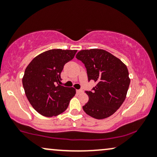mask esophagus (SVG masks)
I'll list each match as a JSON object with an SVG mask.
<instances>
[{
  "label": "esophagus",
  "mask_w": 157,
  "mask_h": 157,
  "mask_svg": "<svg viewBox=\"0 0 157 157\" xmlns=\"http://www.w3.org/2000/svg\"><path fill=\"white\" fill-rule=\"evenodd\" d=\"M77 92L78 93V94L82 93V89H78V90H77Z\"/></svg>",
  "instance_id": "34e87169"
}]
</instances>
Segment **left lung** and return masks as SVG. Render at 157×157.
Segmentation results:
<instances>
[{
  "label": "left lung",
  "instance_id": "8db88e82",
  "mask_svg": "<svg viewBox=\"0 0 157 157\" xmlns=\"http://www.w3.org/2000/svg\"><path fill=\"white\" fill-rule=\"evenodd\" d=\"M76 58L84 64L88 80L97 83L91 91L85 92L89 101L84 111L95 119L111 116L125 100L130 85L127 66L120 59L102 49L81 50Z\"/></svg>",
  "mask_w": 157,
  "mask_h": 157
}]
</instances>
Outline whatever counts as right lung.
Segmentation results:
<instances>
[{
  "instance_id": "add662e5",
  "label": "right lung",
  "mask_w": 157,
  "mask_h": 157,
  "mask_svg": "<svg viewBox=\"0 0 157 157\" xmlns=\"http://www.w3.org/2000/svg\"><path fill=\"white\" fill-rule=\"evenodd\" d=\"M77 50L51 49L35 57L25 70L23 86L32 107L45 117L57 116L68 108L76 94L72 87L60 85L65 64Z\"/></svg>"
}]
</instances>
